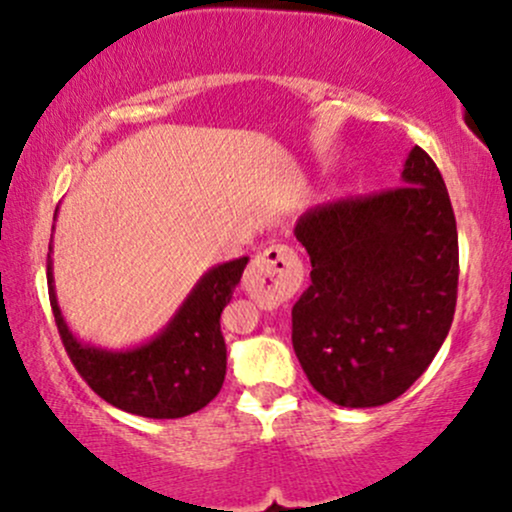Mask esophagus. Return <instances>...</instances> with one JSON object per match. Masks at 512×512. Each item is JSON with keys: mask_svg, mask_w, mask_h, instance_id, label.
Masks as SVG:
<instances>
[{"mask_svg": "<svg viewBox=\"0 0 512 512\" xmlns=\"http://www.w3.org/2000/svg\"><path fill=\"white\" fill-rule=\"evenodd\" d=\"M303 284V264L289 245H269L245 269L243 289L267 308L286 303Z\"/></svg>", "mask_w": 512, "mask_h": 512, "instance_id": "1", "label": "esophagus"}]
</instances>
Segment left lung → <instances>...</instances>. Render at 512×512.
<instances>
[{
  "instance_id": "8db88e82",
  "label": "left lung",
  "mask_w": 512,
  "mask_h": 512,
  "mask_svg": "<svg viewBox=\"0 0 512 512\" xmlns=\"http://www.w3.org/2000/svg\"><path fill=\"white\" fill-rule=\"evenodd\" d=\"M310 286L291 310L293 351L339 407L392 402L448 337L457 301V226L445 182L421 146L402 185L298 219Z\"/></svg>"
}]
</instances>
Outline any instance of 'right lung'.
<instances>
[{
	"instance_id": "1",
	"label": "right lung",
	"mask_w": 512,
	"mask_h": 512,
	"mask_svg": "<svg viewBox=\"0 0 512 512\" xmlns=\"http://www.w3.org/2000/svg\"><path fill=\"white\" fill-rule=\"evenodd\" d=\"M248 260L238 257L207 269L166 327L149 342L105 349L81 342L69 330L57 303L50 245V305L64 349L81 378L108 404L146 419H180L207 407L226 378L221 313L240 284Z\"/></svg>"
}]
</instances>
